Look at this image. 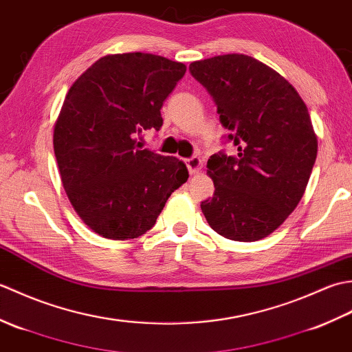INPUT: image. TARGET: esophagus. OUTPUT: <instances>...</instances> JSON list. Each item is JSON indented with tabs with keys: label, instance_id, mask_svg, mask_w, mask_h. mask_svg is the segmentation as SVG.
<instances>
[{
	"label": "esophagus",
	"instance_id": "1",
	"mask_svg": "<svg viewBox=\"0 0 352 352\" xmlns=\"http://www.w3.org/2000/svg\"><path fill=\"white\" fill-rule=\"evenodd\" d=\"M186 166H188L190 174H197V172H199L201 166H203V162H201L199 157L193 155V157H190V159L186 160Z\"/></svg>",
	"mask_w": 352,
	"mask_h": 352
}]
</instances>
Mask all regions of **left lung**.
<instances>
[{
	"label": "left lung",
	"mask_w": 352,
	"mask_h": 352,
	"mask_svg": "<svg viewBox=\"0 0 352 352\" xmlns=\"http://www.w3.org/2000/svg\"><path fill=\"white\" fill-rule=\"evenodd\" d=\"M218 107L236 155L213 154L212 199L201 203L216 233L237 242L269 236L300 203L318 154L307 106L289 81L245 54L189 66Z\"/></svg>",
	"instance_id": "8db88e82"
}]
</instances>
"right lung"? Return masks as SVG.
<instances>
[{
	"instance_id": "right-lung-1",
	"label": "right lung",
	"mask_w": 352,
	"mask_h": 352,
	"mask_svg": "<svg viewBox=\"0 0 352 352\" xmlns=\"http://www.w3.org/2000/svg\"><path fill=\"white\" fill-rule=\"evenodd\" d=\"M186 72L166 57L125 52L96 60L76 80L54 125V154L74 210L102 237L129 241L154 227L186 164L144 149L160 130L163 101Z\"/></svg>"
}]
</instances>
